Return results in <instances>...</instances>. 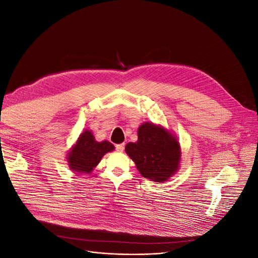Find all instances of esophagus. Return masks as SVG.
<instances>
[{
    "label": "esophagus",
    "instance_id": "1",
    "mask_svg": "<svg viewBox=\"0 0 258 258\" xmlns=\"http://www.w3.org/2000/svg\"><path fill=\"white\" fill-rule=\"evenodd\" d=\"M123 148H124V144H123V143H121V144H117V145H116V151L122 152V151H123Z\"/></svg>",
    "mask_w": 258,
    "mask_h": 258
}]
</instances>
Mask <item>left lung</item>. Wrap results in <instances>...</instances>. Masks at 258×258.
Wrapping results in <instances>:
<instances>
[{
  "label": "left lung",
  "mask_w": 258,
  "mask_h": 258,
  "mask_svg": "<svg viewBox=\"0 0 258 258\" xmlns=\"http://www.w3.org/2000/svg\"><path fill=\"white\" fill-rule=\"evenodd\" d=\"M124 151L142 176L153 182H167L181 165L182 151L176 136L154 122H143L138 129V141L129 142Z\"/></svg>",
  "instance_id": "1"
}]
</instances>
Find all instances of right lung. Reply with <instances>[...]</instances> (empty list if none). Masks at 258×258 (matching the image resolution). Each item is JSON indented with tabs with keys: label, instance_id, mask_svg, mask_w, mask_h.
<instances>
[{
	"label": "right lung",
	"instance_id": "add662e5",
	"mask_svg": "<svg viewBox=\"0 0 258 258\" xmlns=\"http://www.w3.org/2000/svg\"><path fill=\"white\" fill-rule=\"evenodd\" d=\"M115 146L104 140L96 141L91 130L85 129L67 156L69 168L76 174H90L106 153L113 152Z\"/></svg>",
	"mask_w": 258,
	"mask_h": 258
}]
</instances>
